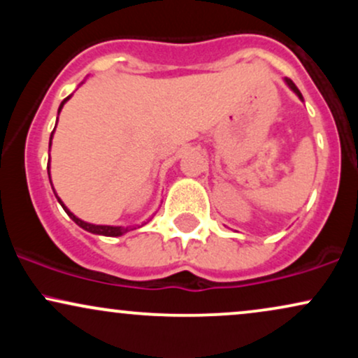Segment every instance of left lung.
Returning <instances> with one entry per match:
<instances>
[{
	"label": "left lung",
	"instance_id": "obj_1",
	"mask_svg": "<svg viewBox=\"0 0 358 358\" xmlns=\"http://www.w3.org/2000/svg\"><path fill=\"white\" fill-rule=\"evenodd\" d=\"M285 84L287 85V87H289L291 90H293L294 94H296V96L299 97V101H303V96H301V92H299V89L296 87V85H294V82L291 80V79H287V77H285Z\"/></svg>",
	"mask_w": 358,
	"mask_h": 358
}]
</instances>
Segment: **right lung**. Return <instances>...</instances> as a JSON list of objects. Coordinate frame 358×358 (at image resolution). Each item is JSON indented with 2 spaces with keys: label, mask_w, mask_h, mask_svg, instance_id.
Returning a JSON list of instances; mask_svg holds the SVG:
<instances>
[{
  "label": "right lung",
  "mask_w": 358,
  "mask_h": 358,
  "mask_svg": "<svg viewBox=\"0 0 358 358\" xmlns=\"http://www.w3.org/2000/svg\"><path fill=\"white\" fill-rule=\"evenodd\" d=\"M82 84H84V82H82ZM72 97V94L69 97H65L64 101L60 102V106H59V114H60V110H62V108H64V104L65 102H67L69 99H71ZM57 121H59V116H57ZM57 126V124H55ZM53 133H55V127H53V131H52V134H50V143H48V146H52V139H53ZM47 170H48V178H50V159H48V165H47ZM50 185H52V178H50ZM53 193H55V188H53ZM55 196H57V200H59V203L62 205V208H64L65 212H67V215L71 217V219L76 222L77 225H79V227H82L84 229V231H87V232H90V234H97V236H106V237H119V236H124L126 232H129V231H134V229H139V227H143V225H146L148 222H150L151 219H148L146 222H143L141 225H138V227H122V225H97V224H90V222H85V220H82V219H79V217L77 215H73V213L69 210L67 207H65V203L62 202V199L59 195H57L55 193Z\"/></svg>",
  "instance_id": "add662e5"
}]
</instances>
